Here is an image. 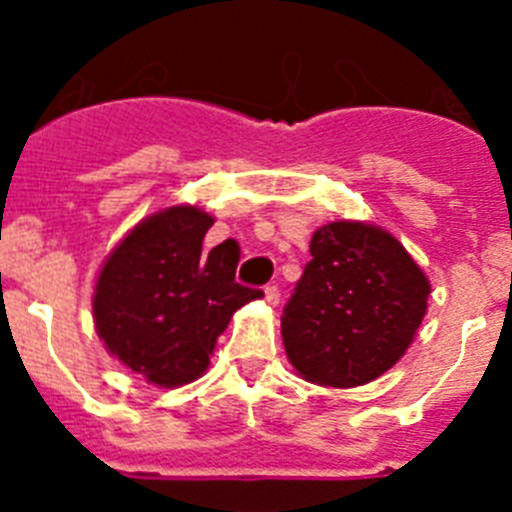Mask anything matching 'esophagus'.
I'll use <instances>...</instances> for the list:
<instances>
[{"instance_id": "esophagus-1", "label": "esophagus", "mask_w": 512, "mask_h": 512, "mask_svg": "<svg viewBox=\"0 0 512 512\" xmlns=\"http://www.w3.org/2000/svg\"><path fill=\"white\" fill-rule=\"evenodd\" d=\"M264 297H266V302H269L271 307H277L279 305V287H277V284H266Z\"/></svg>"}]
</instances>
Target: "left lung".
<instances>
[{
  "label": "left lung",
  "mask_w": 512,
  "mask_h": 512,
  "mask_svg": "<svg viewBox=\"0 0 512 512\" xmlns=\"http://www.w3.org/2000/svg\"><path fill=\"white\" fill-rule=\"evenodd\" d=\"M310 256L282 315L289 364L341 390L382 377L413 343L431 282L395 235L356 220L315 230Z\"/></svg>",
  "instance_id": "obj_1"
}]
</instances>
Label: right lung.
<instances>
[{"label":"right lung","instance_id":"add662e5","mask_svg":"<svg viewBox=\"0 0 512 512\" xmlns=\"http://www.w3.org/2000/svg\"><path fill=\"white\" fill-rule=\"evenodd\" d=\"M215 217L174 205L140 220L99 269L94 325L115 359L158 387L207 372L217 336L235 310L264 297L235 282L233 238L202 251Z\"/></svg>","mask_w":512,"mask_h":512}]
</instances>
